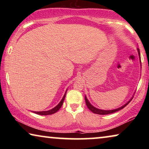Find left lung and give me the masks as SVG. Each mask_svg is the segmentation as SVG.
<instances>
[{
    "label": "left lung",
    "instance_id": "8db88e82",
    "mask_svg": "<svg viewBox=\"0 0 149 149\" xmlns=\"http://www.w3.org/2000/svg\"><path fill=\"white\" fill-rule=\"evenodd\" d=\"M138 49V55H139V57L140 58V50L139 49ZM141 63V62H140ZM132 98H133V97H132L131 99L129 101L127 102V103L125 104H124L123 106H122V107L118 108V109H114V110H109V111H105V110H101V109H97V108H95L93 107L91 104L90 103H89V102L88 100H87V97L85 96V103H86V105L87 107H88V109L90 110V111L92 112V113H95V114H97V115H109V114H111V113H115V112H117L118 111H120V110L123 109L124 107H125V106H127L128 104L130 102V101L132 100Z\"/></svg>",
    "mask_w": 149,
    "mask_h": 149
}]
</instances>
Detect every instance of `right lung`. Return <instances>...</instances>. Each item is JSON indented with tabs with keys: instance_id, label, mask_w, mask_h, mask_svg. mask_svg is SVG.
Instances as JSON below:
<instances>
[{
	"instance_id": "obj_1",
	"label": "right lung",
	"mask_w": 149,
	"mask_h": 149,
	"mask_svg": "<svg viewBox=\"0 0 149 149\" xmlns=\"http://www.w3.org/2000/svg\"><path fill=\"white\" fill-rule=\"evenodd\" d=\"M66 91H67V90L66 91V92H65V94L64 95V96H63L62 100L60 101V102L59 103L56 107H54V109H51V110H49V111H39V112L33 111V113L37 114V115H52V114L56 113V112L59 111V109H60V108L62 107V106L63 104V102H64V100L65 99V96H66Z\"/></svg>"
}]
</instances>
